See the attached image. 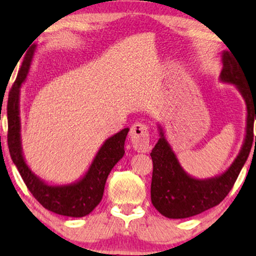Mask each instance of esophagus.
<instances>
[{
  "mask_svg": "<svg viewBox=\"0 0 256 256\" xmlns=\"http://www.w3.org/2000/svg\"><path fill=\"white\" fill-rule=\"evenodd\" d=\"M130 140L134 148L138 152H146L150 149V138H149V128L144 124H135L130 129Z\"/></svg>",
  "mask_w": 256,
  "mask_h": 256,
  "instance_id": "34e87169",
  "label": "esophagus"
}]
</instances>
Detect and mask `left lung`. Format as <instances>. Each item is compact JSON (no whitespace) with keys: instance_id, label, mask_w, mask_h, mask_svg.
<instances>
[{"instance_id":"1","label":"left lung","mask_w":256,"mask_h":256,"mask_svg":"<svg viewBox=\"0 0 256 256\" xmlns=\"http://www.w3.org/2000/svg\"><path fill=\"white\" fill-rule=\"evenodd\" d=\"M222 62V70L219 76L220 82L236 86L246 102V134L242 146L233 163L222 174L199 180L190 176L182 168L176 154L168 142L163 127L160 124H157L160 138L150 152L154 163L152 202L157 211L166 218H188L218 205L228 194L250 156L254 141L256 90H252L246 73L232 51H224Z\"/></svg>"}]
</instances>
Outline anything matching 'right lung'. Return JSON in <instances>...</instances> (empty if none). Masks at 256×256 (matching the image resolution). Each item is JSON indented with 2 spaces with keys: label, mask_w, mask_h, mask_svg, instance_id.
<instances>
[{
  "label": "right lung",
  "mask_w": 256,
  "mask_h": 256,
  "mask_svg": "<svg viewBox=\"0 0 256 256\" xmlns=\"http://www.w3.org/2000/svg\"><path fill=\"white\" fill-rule=\"evenodd\" d=\"M32 45L24 57L8 98V146L12 160L18 169L26 188L45 208L60 216L82 218L90 214L99 205L104 196L107 177L115 164L124 155V141L129 128L108 138L98 150L85 174L71 184H48L30 169L24 158L20 138V86L29 74L36 50Z\"/></svg>",
  "instance_id": "right-lung-1"
}]
</instances>
